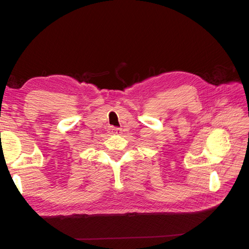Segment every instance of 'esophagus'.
<instances>
[{
    "label": "esophagus",
    "instance_id": "1",
    "mask_svg": "<svg viewBox=\"0 0 249 249\" xmlns=\"http://www.w3.org/2000/svg\"><path fill=\"white\" fill-rule=\"evenodd\" d=\"M110 131L112 132V134H115V135H119L120 133H122V130H120L119 127H114V126H111Z\"/></svg>",
    "mask_w": 249,
    "mask_h": 249
}]
</instances>
